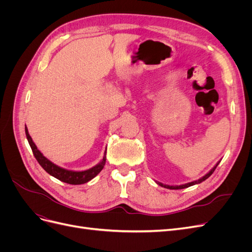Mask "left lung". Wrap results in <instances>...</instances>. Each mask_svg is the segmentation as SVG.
I'll return each instance as SVG.
<instances>
[{"instance_id": "1", "label": "left lung", "mask_w": 252, "mask_h": 252, "mask_svg": "<svg viewBox=\"0 0 252 252\" xmlns=\"http://www.w3.org/2000/svg\"><path fill=\"white\" fill-rule=\"evenodd\" d=\"M219 163L220 162H218L217 163V165L213 167V168L207 173V174H205L204 177H202L201 179H199V180H196V181H193V182H190V183H187V184H184V185H180V186H170V185H165V184H162V183H159V182H156L158 185H159V186H162V187H164V188H167V189H183V188H187V187H190V186H193V185H195V184H200V183H202L203 181H205L206 179H208L210 175L213 173V171L216 170V168H217V166L219 165Z\"/></svg>"}]
</instances>
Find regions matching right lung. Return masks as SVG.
I'll return each mask as SVG.
<instances>
[{
  "mask_svg": "<svg viewBox=\"0 0 252 252\" xmlns=\"http://www.w3.org/2000/svg\"><path fill=\"white\" fill-rule=\"evenodd\" d=\"M25 133H26L30 147H32V150L33 152V156L36 158V161L39 162V164L43 167V169L46 172H48L50 175H52V177H55L56 179L62 181L64 183H67V184H71V185L85 184V183L93 180L95 175L100 173L101 170L104 168V165L106 163V151L102 161L90 169L84 170V171H73V170H68V169L62 168V167H60L55 163L49 161L47 158H45L42 152L37 149V147L35 146V144L32 139V136H30L28 133V129L26 125H25Z\"/></svg>",
  "mask_w": 252,
  "mask_h": 252,
  "instance_id": "obj_1",
  "label": "right lung"
}]
</instances>
